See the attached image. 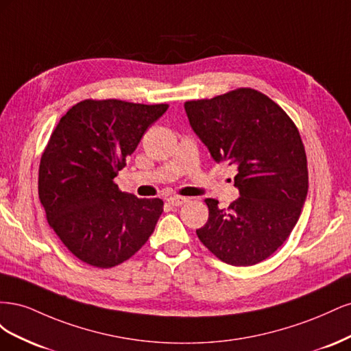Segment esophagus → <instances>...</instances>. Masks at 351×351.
Listing matches in <instances>:
<instances>
[{
    "mask_svg": "<svg viewBox=\"0 0 351 351\" xmlns=\"http://www.w3.org/2000/svg\"><path fill=\"white\" fill-rule=\"evenodd\" d=\"M189 199L187 197H183V196H169L168 199H167V202L169 205H173V206H182L183 204H186Z\"/></svg>",
    "mask_w": 351,
    "mask_h": 351,
    "instance_id": "esophagus-1",
    "label": "esophagus"
}]
</instances>
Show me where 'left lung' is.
Wrapping results in <instances>:
<instances>
[{"label":"left lung","mask_w":351,"mask_h":351,"mask_svg":"<svg viewBox=\"0 0 351 351\" xmlns=\"http://www.w3.org/2000/svg\"><path fill=\"white\" fill-rule=\"evenodd\" d=\"M184 110L210 156L237 168L240 192L227 209L206 199L209 217L196 234L222 262L256 265L290 236L304 205L309 176L300 133L278 104L250 88L187 101Z\"/></svg>","instance_id":"1"}]
</instances>
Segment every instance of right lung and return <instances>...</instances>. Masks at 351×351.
<instances>
[{
    "label": "right lung",
    "instance_id": "1",
    "mask_svg": "<svg viewBox=\"0 0 351 351\" xmlns=\"http://www.w3.org/2000/svg\"><path fill=\"white\" fill-rule=\"evenodd\" d=\"M167 104L84 99L61 117L39 164V199L49 227L82 262L112 268L151 237L161 199H139L114 183Z\"/></svg>",
    "mask_w": 351,
    "mask_h": 351
}]
</instances>
